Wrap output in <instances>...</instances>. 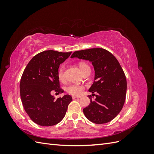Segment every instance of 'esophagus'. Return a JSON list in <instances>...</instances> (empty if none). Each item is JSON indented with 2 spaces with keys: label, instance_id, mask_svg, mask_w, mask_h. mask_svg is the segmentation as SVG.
<instances>
[{
  "label": "esophagus",
  "instance_id": "obj_1",
  "mask_svg": "<svg viewBox=\"0 0 154 154\" xmlns=\"http://www.w3.org/2000/svg\"><path fill=\"white\" fill-rule=\"evenodd\" d=\"M72 99H75V98H77V97H79L76 96H72Z\"/></svg>",
  "mask_w": 154,
  "mask_h": 154
}]
</instances>
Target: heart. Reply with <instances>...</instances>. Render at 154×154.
<instances>
[{
	"label": "heart",
	"instance_id": "b5f03b06",
	"mask_svg": "<svg viewBox=\"0 0 154 154\" xmlns=\"http://www.w3.org/2000/svg\"><path fill=\"white\" fill-rule=\"evenodd\" d=\"M79 66H80L82 72H84L87 68H89V66L87 63L83 62L79 64ZM65 69H66V68H65L64 66H62L58 69V77L60 81L61 82H63L65 80V78H65ZM84 88V87L82 85L78 84V83H71V84L68 85L66 87V90L70 94L73 96H80L83 93Z\"/></svg>",
	"mask_w": 154,
	"mask_h": 154
}]
</instances>
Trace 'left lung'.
I'll return each mask as SVG.
<instances>
[{"instance_id":"left-lung-1","label":"left lung","mask_w":154,"mask_h":154,"mask_svg":"<svg viewBox=\"0 0 154 154\" xmlns=\"http://www.w3.org/2000/svg\"><path fill=\"white\" fill-rule=\"evenodd\" d=\"M92 62L95 71L94 82L88 91L90 104L83 109L85 117L96 124L108 123L122 110L126 98L127 80L122 67L114 56L103 48L77 51L71 58ZM95 96L92 100L91 96Z\"/></svg>"}]
</instances>
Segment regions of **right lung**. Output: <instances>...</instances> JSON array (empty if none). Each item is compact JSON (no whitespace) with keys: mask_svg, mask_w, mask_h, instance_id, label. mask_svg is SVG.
I'll list each match as a JSON object with an SVG mask.
<instances>
[{"mask_svg":"<svg viewBox=\"0 0 154 154\" xmlns=\"http://www.w3.org/2000/svg\"><path fill=\"white\" fill-rule=\"evenodd\" d=\"M71 54L44 51L35 55L23 72L20 83L22 103L27 115L37 125H55L66 115L72 97L67 94L55 100L51 93L63 92L60 88L58 68Z\"/></svg>","mask_w":154,"mask_h":154,"instance_id":"obj_1","label":"right lung"}]
</instances>
